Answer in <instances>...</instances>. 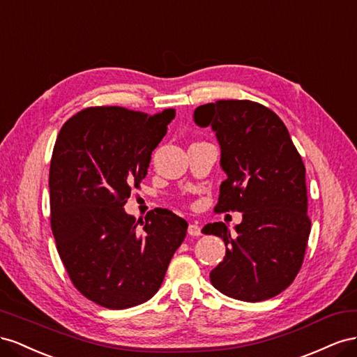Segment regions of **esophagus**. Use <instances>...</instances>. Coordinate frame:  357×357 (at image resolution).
<instances>
[{"instance_id": "obj_1", "label": "esophagus", "mask_w": 357, "mask_h": 357, "mask_svg": "<svg viewBox=\"0 0 357 357\" xmlns=\"http://www.w3.org/2000/svg\"><path fill=\"white\" fill-rule=\"evenodd\" d=\"M188 235L191 236H200L202 235V227L197 222H191L188 226Z\"/></svg>"}]
</instances>
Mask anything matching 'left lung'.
<instances>
[{
    "instance_id": "obj_1",
    "label": "left lung",
    "mask_w": 357,
    "mask_h": 357,
    "mask_svg": "<svg viewBox=\"0 0 357 357\" xmlns=\"http://www.w3.org/2000/svg\"><path fill=\"white\" fill-rule=\"evenodd\" d=\"M221 148L217 212L239 211L242 222L202 229L226 243V256L209 278L229 298L260 302L286 290L303 263L311 221L305 166L287 127L271 109L250 100H220L195 110Z\"/></svg>"
}]
</instances>
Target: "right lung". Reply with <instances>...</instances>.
<instances>
[{
	"label": "right lung",
	"instance_id": "right-lung-1",
	"mask_svg": "<svg viewBox=\"0 0 357 357\" xmlns=\"http://www.w3.org/2000/svg\"><path fill=\"white\" fill-rule=\"evenodd\" d=\"M175 110L88 107L61 128L49 170L50 226L75 287L109 310H126L158 291L188 222L169 209L137 227L124 205L146 176L151 154Z\"/></svg>",
	"mask_w": 357,
	"mask_h": 357
}]
</instances>
